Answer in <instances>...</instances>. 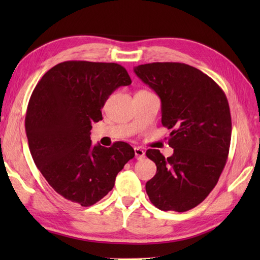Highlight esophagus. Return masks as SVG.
Wrapping results in <instances>:
<instances>
[{
    "label": "esophagus",
    "mask_w": 260,
    "mask_h": 260,
    "mask_svg": "<svg viewBox=\"0 0 260 260\" xmlns=\"http://www.w3.org/2000/svg\"><path fill=\"white\" fill-rule=\"evenodd\" d=\"M134 152H135L136 159H142L145 156V151L141 147H134Z\"/></svg>",
    "instance_id": "obj_1"
}]
</instances>
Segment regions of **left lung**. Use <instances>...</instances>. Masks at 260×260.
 Returning a JSON list of instances; mask_svg holds the SVG:
<instances>
[{
    "label": "left lung",
    "instance_id": "obj_1",
    "mask_svg": "<svg viewBox=\"0 0 260 260\" xmlns=\"http://www.w3.org/2000/svg\"><path fill=\"white\" fill-rule=\"evenodd\" d=\"M134 73L161 99L162 124L172 129L169 145L174 148L167 158L158 150L146 151L156 164L146 193L159 210L187 211L213 190L227 162L231 140L227 97L209 76L185 63L140 64Z\"/></svg>",
    "mask_w": 260,
    "mask_h": 260
}]
</instances>
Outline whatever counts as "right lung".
<instances>
[{
  "mask_svg": "<svg viewBox=\"0 0 260 260\" xmlns=\"http://www.w3.org/2000/svg\"><path fill=\"white\" fill-rule=\"evenodd\" d=\"M132 84L124 67L113 62L64 61L38 82L29 101L25 132L37 168L67 200L89 207L113 189L116 175L133 158V147L116 142L92 145L91 124L120 86Z\"/></svg>",
  "mask_w": 260,
  "mask_h": 260,
  "instance_id": "right-lung-1",
  "label": "right lung"
}]
</instances>
